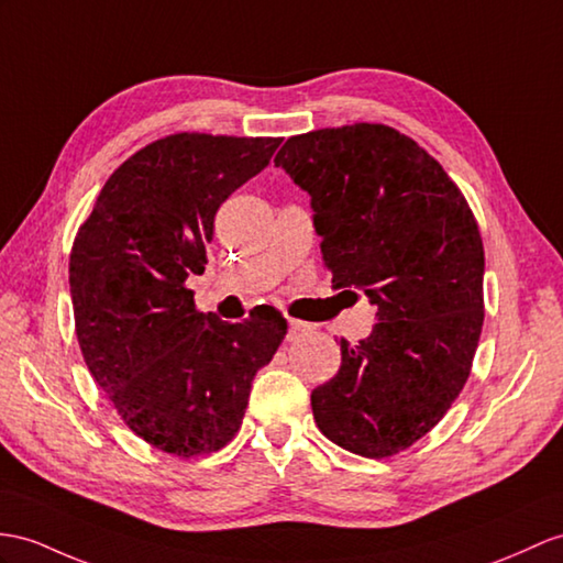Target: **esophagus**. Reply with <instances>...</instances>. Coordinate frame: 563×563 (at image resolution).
Masks as SVG:
<instances>
[{
  "label": "esophagus",
  "instance_id": "obj_1",
  "mask_svg": "<svg viewBox=\"0 0 563 563\" xmlns=\"http://www.w3.org/2000/svg\"><path fill=\"white\" fill-rule=\"evenodd\" d=\"M312 329V324L310 322H303V320H289V332H286V339H298V336H303V334H308Z\"/></svg>",
  "mask_w": 563,
  "mask_h": 563
}]
</instances>
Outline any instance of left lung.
Segmentation results:
<instances>
[{
  "mask_svg": "<svg viewBox=\"0 0 563 563\" xmlns=\"http://www.w3.org/2000/svg\"><path fill=\"white\" fill-rule=\"evenodd\" d=\"M274 164L310 196L336 289L375 306L365 339L339 341V373L310 394L327 440L399 454L454 404L483 329L485 251L442 164L382 123L294 135Z\"/></svg>",
  "mask_w": 563,
  "mask_h": 563,
  "instance_id": "8db88e82",
  "label": "left lung"
}]
</instances>
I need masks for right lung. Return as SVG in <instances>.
Returning <instances> with one entry per match:
<instances>
[{
    "instance_id": "1",
    "label": "right lung",
    "mask_w": 563,
    "mask_h": 563,
    "mask_svg": "<svg viewBox=\"0 0 563 563\" xmlns=\"http://www.w3.org/2000/svg\"><path fill=\"white\" fill-rule=\"evenodd\" d=\"M282 139L176 133L109 176L78 229L68 286L90 375L129 428L190 459L234 440L282 314L224 322L184 282L208 265L214 214L263 172Z\"/></svg>"
}]
</instances>
